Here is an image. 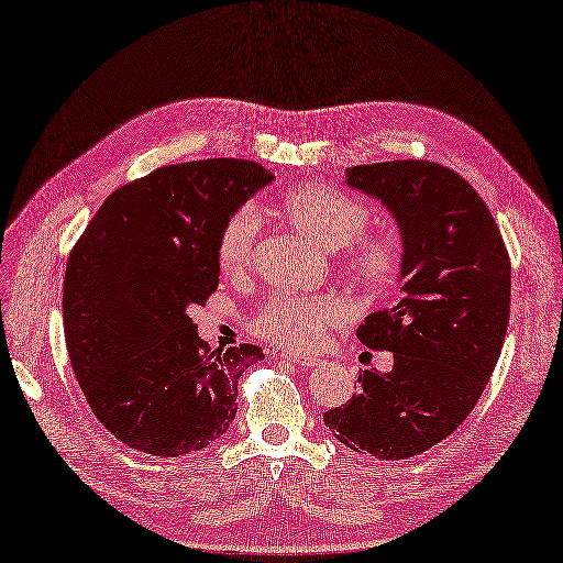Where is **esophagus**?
<instances>
[{
	"mask_svg": "<svg viewBox=\"0 0 563 563\" xmlns=\"http://www.w3.org/2000/svg\"><path fill=\"white\" fill-rule=\"evenodd\" d=\"M280 357H285L287 362H292V365H297L301 369L320 367V357H316V355H287V353H283Z\"/></svg>",
	"mask_w": 563,
	"mask_h": 563,
	"instance_id": "1",
	"label": "esophagus"
}]
</instances>
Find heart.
Returning a JSON list of instances; mask_svg holds the SVG:
<instances>
[{
	"instance_id": "heart-1",
	"label": "heart",
	"mask_w": 563,
	"mask_h": 563,
	"mask_svg": "<svg viewBox=\"0 0 563 563\" xmlns=\"http://www.w3.org/2000/svg\"><path fill=\"white\" fill-rule=\"evenodd\" d=\"M280 212L308 241L324 252L349 245L367 224V208L346 191L308 183L287 191ZM260 235V214L252 208L235 210L224 222L217 241V264L229 276L247 268ZM397 247L388 239H362L351 245L346 266L351 276L365 287L380 289L397 274ZM349 318V306L336 297H271L252 328L289 351L313 346L322 334Z\"/></svg>"
}]
</instances>
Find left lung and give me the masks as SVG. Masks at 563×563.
I'll return each instance as SVG.
<instances>
[{
    "label": "left lung",
    "mask_w": 563,
    "mask_h": 563,
    "mask_svg": "<svg viewBox=\"0 0 563 563\" xmlns=\"http://www.w3.org/2000/svg\"><path fill=\"white\" fill-rule=\"evenodd\" d=\"M400 229L402 301L357 328L393 369L357 374L360 390L324 411L353 451L380 461L423 453L475 409L510 320V257L492 212L461 175L430 161H384L346 170Z\"/></svg>",
    "instance_id": "left-lung-1"
}]
</instances>
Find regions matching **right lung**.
Listing matches in <instances>:
<instances>
[{
  "label": "right lung",
  "instance_id": "right-lung-1",
  "mask_svg": "<svg viewBox=\"0 0 563 563\" xmlns=\"http://www.w3.org/2000/svg\"><path fill=\"white\" fill-rule=\"evenodd\" d=\"M271 183L274 173L243 158L158 168L107 198L71 250V369L98 421L131 449L177 459L229 430L239 378L264 353L212 351L189 313L220 283L224 222Z\"/></svg>",
  "mask_w": 563,
  "mask_h": 563
}]
</instances>
